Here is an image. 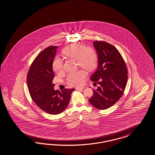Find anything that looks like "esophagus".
<instances>
[{
  "label": "esophagus",
  "mask_w": 155,
  "mask_h": 155,
  "mask_svg": "<svg viewBox=\"0 0 155 155\" xmlns=\"http://www.w3.org/2000/svg\"><path fill=\"white\" fill-rule=\"evenodd\" d=\"M84 87H76L75 88V89L76 90H81V89H84Z\"/></svg>",
  "instance_id": "esophagus-1"
}]
</instances>
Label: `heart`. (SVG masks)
I'll list each match as a JSON object with an SVG mask.
<instances>
[{"label":"heart","mask_w":155,"mask_h":155,"mask_svg":"<svg viewBox=\"0 0 155 155\" xmlns=\"http://www.w3.org/2000/svg\"><path fill=\"white\" fill-rule=\"evenodd\" d=\"M63 53L68 57L77 60L80 66L87 70L93 69L96 65L97 56L94 50L90 48H86L82 44H74L66 48ZM53 69L57 73L64 71V63L60 57H57L53 61ZM86 76L84 71L71 72L67 76L66 82L71 86H80L83 84Z\"/></svg>","instance_id":"obj_1"}]
</instances>
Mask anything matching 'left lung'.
I'll list each match as a JSON object with an SVG mask.
<instances>
[{"instance_id":"8db88e82","label":"left lung","mask_w":155,"mask_h":155,"mask_svg":"<svg viewBox=\"0 0 155 155\" xmlns=\"http://www.w3.org/2000/svg\"><path fill=\"white\" fill-rule=\"evenodd\" d=\"M93 45L98 56V67L90 79L99 86L93 90L89 101L95 108L105 110L121 98L127 84L128 71L116 48L102 41H94Z\"/></svg>"}]
</instances>
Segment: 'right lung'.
I'll return each mask as SVG.
<instances>
[{
    "label": "right lung",
    "mask_w": 155,
    "mask_h": 155,
    "mask_svg": "<svg viewBox=\"0 0 155 155\" xmlns=\"http://www.w3.org/2000/svg\"><path fill=\"white\" fill-rule=\"evenodd\" d=\"M57 46L42 51L35 59L27 75V84L33 102L44 111L51 115L63 112L74 89H65L60 92L54 89V77L52 64L56 54Z\"/></svg>",
    "instance_id": "right-lung-1"
}]
</instances>
